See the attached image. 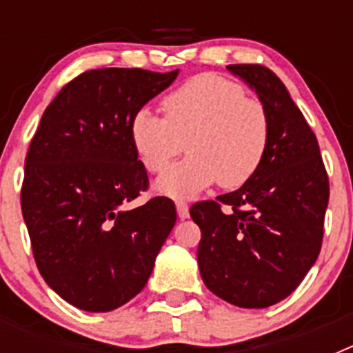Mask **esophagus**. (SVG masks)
Instances as JSON below:
<instances>
[{
	"mask_svg": "<svg viewBox=\"0 0 353 353\" xmlns=\"http://www.w3.org/2000/svg\"><path fill=\"white\" fill-rule=\"evenodd\" d=\"M176 212H179L180 219H187L189 217V205L185 201H176Z\"/></svg>",
	"mask_w": 353,
	"mask_h": 353,
	"instance_id": "obj_1",
	"label": "esophagus"
}]
</instances>
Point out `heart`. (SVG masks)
<instances>
[{
    "label": "heart",
    "mask_w": 353,
    "mask_h": 353,
    "mask_svg": "<svg viewBox=\"0 0 353 353\" xmlns=\"http://www.w3.org/2000/svg\"><path fill=\"white\" fill-rule=\"evenodd\" d=\"M164 118L141 108L130 120V143L150 173H162L182 152L189 157L155 182L161 194L191 199L212 183L236 189L252 179L270 141L263 102L217 74H201L164 97Z\"/></svg>",
    "instance_id": "obj_1"
}]
</instances>
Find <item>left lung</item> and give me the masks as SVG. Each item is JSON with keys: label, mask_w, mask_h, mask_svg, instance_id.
Here are the masks:
<instances>
[{"label": "left lung", "mask_w": 353, "mask_h": 353, "mask_svg": "<svg viewBox=\"0 0 353 353\" xmlns=\"http://www.w3.org/2000/svg\"><path fill=\"white\" fill-rule=\"evenodd\" d=\"M226 68L267 108L270 141L251 180L217 201L191 207L201 230L198 267L217 297L261 310L288 297L316 261L329 179L316 136L281 79L261 65Z\"/></svg>", "instance_id": "left-lung-1"}]
</instances>
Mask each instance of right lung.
Wrapping results in <instances>:
<instances>
[{
	"instance_id": "right-lung-1",
	"label": "right lung",
	"mask_w": 353,
	"mask_h": 353,
	"mask_svg": "<svg viewBox=\"0 0 353 353\" xmlns=\"http://www.w3.org/2000/svg\"><path fill=\"white\" fill-rule=\"evenodd\" d=\"M176 76L84 72L54 97L31 139L21 208L33 256L43 281L79 310L105 313L136 297L176 223L164 196L129 207L148 187L130 120Z\"/></svg>"
}]
</instances>
